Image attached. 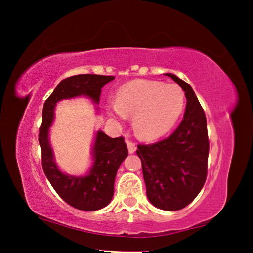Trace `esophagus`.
Returning <instances> with one entry per match:
<instances>
[{
  "instance_id": "1",
  "label": "esophagus",
  "mask_w": 253,
  "mask_h": 253,
  "mask_svg": "<svg viewBox=\"0 0 253 253\" xmlns=\"http://www.w3.org/2000/svg\"><path fill=\"white\" fill-rule=\"evenodd\" d=\"M126 144H127V148H128V152H129V153H133V152H135L136 151V144L135 143H133L131 140H128V139H127V140H126Z\"/></svg>"
}]
</instances>
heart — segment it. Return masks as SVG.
Returning a JSON list of instances; mask_svg holds the SVG:
<instances>
[{
	"instance_id": "heart-1",
	"label": "heart",
	"mask_w": 253,
	"mask_h": 253,
	"mask_svg": "<svg viewBox=\"0 0 253 253\" xmlns=\"http://www.w3.org/2000/svg\"><path fill=\"white\" fill-rule=\"evenodd\" d=\"M185 105V94L177 84L132 80L117 90L111 115L132 117L137 136L148 140L168 133Z\"/></svg>"
}]
</instances>
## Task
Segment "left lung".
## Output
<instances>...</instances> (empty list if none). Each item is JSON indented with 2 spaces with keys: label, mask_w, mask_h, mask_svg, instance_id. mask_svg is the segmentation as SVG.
Masks as SVG:
<instances>
[{
  "label": "left lung",
  "mask_w": 253,
  "mask_h": 253,
  "mask_svg": "<svg viewBox=\"0 0 253 253\" xmlns=\"http://www.w3.org/2000/svg\"><path fill=\"white\" fill-rule=\"evenodd\" d=\"M187 99L184 120L169 137L152 144H138L149 201L158 209L177 211L193 201L208 174L207 118L190 84L174 74Z\"/></svg>",
  "instance_id": "left-lung-1"
}]
</instances>
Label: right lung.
Here are the masks:
<instances>
[{"label": "right lung", "instance_id": "right-lung-1", "mask_svg": "<svg viewBox=\"0 0 253 253\" xmlns=\"http://www.w3.org/2000/svg\"><path fill=\"white\" fill-rule=\"evenodd\" d=\"M114 78L83 74L63 79L44 102L42 111L39 143L44 174L64 201L83 211H96L111 202L117 169L128 155L126 143L123 137L111 138L103 131H98L92 148L93 164L89 173L85 176H71L62 173L57 168L49 140V128L58 101L84 95L98 104L101 89Z\"/></svg>", "mask_w": 253, "mask_h": 253}]
</instances>
